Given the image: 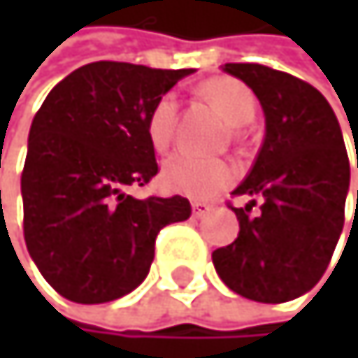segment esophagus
Segmentation results:
<instances>
[{
    "label": "esophagus",
    "instance_id": "esophagus-1",
    "mask_svg": "<svg viewBox=\"0 0 358 358\" xmlns=\"http://www.w3.org/2000/svg\"><path fill=\"white\" fill-rule=\"evenodd\" d=\"M191 208H193V217L195 219H201L206 213L210 210V206L206 203V201H191Z\"/></svg>",
    "mask_w": 358,
    "mask_h": 358
}]
</instances>
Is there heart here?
<instances>
[{
    "instance_id": "obj_1",
    "label": "heart",
    "mask_w": 358,
    "mask_h": 358,
    "mask_svg": "<svg viewBox=\"0 0 358 358\" xmlns=\"http://www.w3.org/2000/svg\"><path fill=\"white\" fill-rule=\"evenodd\" d=\"M199 90L206 99L219 107L229 124L243 127L253 120L257 109L255 94L243 81L234 77H210L201 83ZM178 107H180L178 96L173 92H165L148 113L145 135L150 145L159 152L167 150L173 139ZM234 178H236V171H234L231 163L215 157H199L193 152H176L167 157L161 169V182L169 193L195 199L215 195L217 191L231 185Z\"/></svg>"
}]
</instances>
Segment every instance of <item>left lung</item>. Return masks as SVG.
Returning a JSON list of instances; mask_svg holds the SVG:
<instances>
[{
	"mask_svg": "<svg viewBox=\"0 0 358 358\" xmlns=\"http://www.w3.org/2000/svg\"><path fill=\"white\" fill-rule=\"evenodd\" d=\"M223 71L257 96L266 137L231 193L251 197L245 208L229 203L238 238L213 251V264L236 294L285 303L309 292L333 257L350 185L346 143L329 101L307 81L262 64H225Z\"/></svg>",
	"mask_w": 358,
	"mask_h": 358,
	"instance_id": "obj_1",
	"label": "left lung"
}]
</instances>
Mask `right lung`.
Returning <instances> with one entry per match:
<instances>
[{
  "label": "right lung",
  "instance_id": "add662e5",
  "mask_svg": "<svg viewBox=\"0 0 358 358\" xmlns=\"http://www.w3.org/2000/svg\"><path fill=\"white\" fill-rule=\"evenodd\" d=\"M191 73L92 62L62 79L34 115L23 236L64 299L94 305L133 292L155 259L157 234L191 217L187 197L129 195L159 173L145 135L150 109Z\"/></svg>",
  "mask_w": 358,
  "mask_h": 358
}]
</instances>
